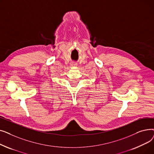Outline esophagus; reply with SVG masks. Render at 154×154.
I'll use <instances>...</instances> for the list:
<instances>
[{
    "label": "esophagus",
    "instance_id": "34e87169",
    "mask_svg": "<svg viewBox=\"0 0 154 154\" xmlns=\"http://www.w3.org/2000/svg\"><path fill=\"white\" fill-rule=\"evenodd\" d=\"M71 66H72V67H75V66H77V63H72L71 64Z\"/></svg>",
    "mask_w": 154,
    "mask_h": 154
}]
</instances>
